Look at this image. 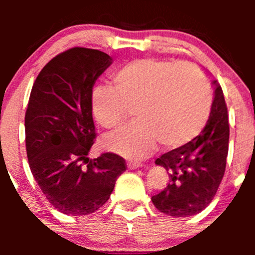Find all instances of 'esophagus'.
Wrapping results in <instances>:
<instances>
[{
    "label": "esophagus",
    "mask_w": 255,
    "mask_h": 255,
    "mask_svg": "<svg viewBox=\"0 0 255 255\" xmlns=\"http://www.w3.org/2000/svg\"><path fill=\"white\" fill-rule=\"evenodd\" d=\"M127 166H128V169H130V170H133V169H138V168H140V164L139 163H133V161H129V163L127 164Z\"/></svg>",
    "instance_id": "34e87169"
}]
</instances>
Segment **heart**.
Masks as SVG:
<instances>
[{"label":"heart","instance_id":"1","mask_svg":"<svg viewBox=\"0 0 255 255\" xmlns=\"http://www.w3.org/2000/svg\"><path fill=\"white\" fill-rule=\"evenodd\" d=\"M115 89L97 86L91 111L101 127L122 125L132 110L137 121L107 135L106 148L129 159H142L155 149L179 148L197 137L212 107L210 84L199 69L181 61L137 59L112 75Z\"/></svg>","mask_w":255,"mask_h":255}]
</instances>
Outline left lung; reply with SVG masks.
<instances>
[{"instance_id": "left-lung-1", "label": "left lung", "mask_w": 255, "mask_h": 255, "mask_svg": "<svg viewBox=\"0 0 255 255\" xmlns=\"http://www.w3.org/2000/svg\"><path fill=\"white\" fill-rule=\"evenodd\" d=\"M212 107L202 132L155 160L169 171L170 182L151 201L160 212L173 217H189L205 210L225 174L230 140L227 106L217 80H212Z\"/></svg>"}]
</instances>
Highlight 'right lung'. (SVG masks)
Instances as JSON below:
<instances>
[{"label": "right lung", "mask_w": 255, "mask_h": 255, "mask_svg": "<svg viewBox=\"0 0 255 255\" xmlns=\"http://www.w3.org/2000/svg\"><path fill=\"white\" fill-rule=\"evenodd\" d=\"M112 61L104 51L69 49L43 68L30 91L28 163L48 201L65 215L85 216L104 206L126 170L116 154L87 156L96 137L91 92Z\"/></svg>", "instance_id": "right-lung-1"}]
</instances>
